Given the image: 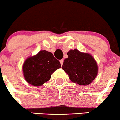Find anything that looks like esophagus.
I'll return each instance as SVG.
<instances>
[{
    "label": "esophagus",
    "mask_w": 120,
    "mask_h": 120,
    "mask_svg": "<svg viewBox=\"0 0 120 120\" xmlns=\"http://www.w3.org/2000/svg\"><path fill=\"white\" fill-rule=\"evenodd\" d=\"M60 65H61V66H62L63 63H64V60H60Z\"/></svg>",
    "instance_id": "34e87169"
}]
</instances>
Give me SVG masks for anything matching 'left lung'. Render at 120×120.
Returning <instances> with one entry per match:
<instances>
[{"mask_svg":"<svg viewBox=\"0 0 120 120\" xmlns=\"http://www.w3.org/2000/svg\"><path fill=\"white\" fill-rule=\"evenodd\" d=\"M68 57L64 60L62 69L74 83L81 85H89L97 75L98 68L91 54L77 49L68 52Z\"/></svg>","mask_w":120,"mask_h":120,"instance_id":"1","label":"left lung"}]
</instances>
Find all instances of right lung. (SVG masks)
I'll use <instances>...</instances> for the list:
<instances>
[{"instance_id": "right-lung-1", "label": "right lung", "mask_w": 120, "mask_h": 120, "mask_svg": "<svg viewBox=\"0 0 120 120\" xmlns=\"http://www.w3.org/2000/svg\"><path fill=\"white\" fill-rule=\"evenodd\" d=\"M60 67V61L51 52L41 50L37 54L25 60L22 70L24 79L28 83L40 86L50 80L51 74Z\"/></svg>"}]
</instances>
